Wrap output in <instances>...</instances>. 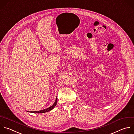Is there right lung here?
Listing matches in <instances>:
<instances>
[{
    "label": "right lung",
    "mask_w": 134,
    "mask_h": 134,
    "mask_svg": "<svg viewBox=\"0 0 134 134\" xmlns=\"http://www.w3.org/2000/svg\"><path fill=\"white\" fill-rule=\"evenodd\" d=\"M57 98H56V100L54 103V104L51 107H49V108L45 109H43V110H39V111H31V113H46L48 112L51 110H52L57 105Z\"/></svg>",
    "instance_id": "obj_1"
}]
</instances>
